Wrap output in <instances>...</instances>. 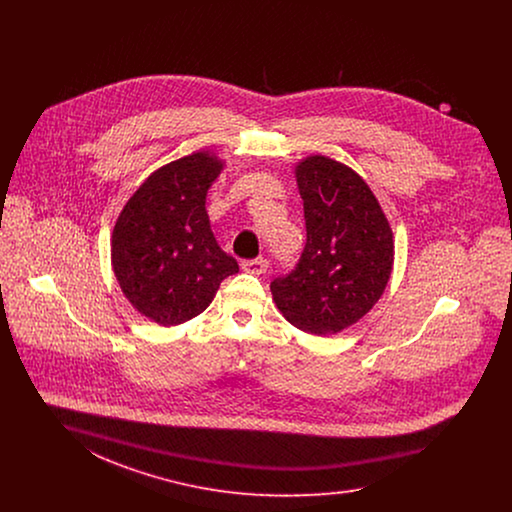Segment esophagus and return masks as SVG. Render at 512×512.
<instances>
[{
	"label": "esophagus",
	"instance_id": "obj_1",
	"mask_svg": "<svg viewBox=\"0 0 512 512\" xmlns=\"http://www.w3.org/2000/svg\"><path fill=\"white\" fill-rule=\"evenodd\" d=\"M268 268L267 259H263V257H259V259H251V261H244L242 263V270L244 272H249V274H263L265 270Z\"/></svg>",
	"mask_w": 512,
	"mask_h": 512
}]
</instances>
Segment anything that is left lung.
<instances>
[{"mask_svg": "<svg viewBox=\"0 0 512 512\" xmlns=\"http://www.w3.org/2000/svg\"><path fill=\"white\" fill-rule=\"evenodd\" d=\"M307 244L297 267L270 284L295 328L330 336L378 303L393 268V232L363 176L326 155L295 165Z\"/></svg>", "mask_w": 512, "mask_h": 512, "instance_id": "left-lung-1", "label": "left lung"}]
</instances>
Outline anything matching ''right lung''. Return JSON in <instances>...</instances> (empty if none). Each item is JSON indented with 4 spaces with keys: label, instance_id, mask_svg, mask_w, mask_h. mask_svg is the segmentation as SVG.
<instances>
[{
    "label": "right lung",
    "instance_id": "1",
    "mask_svg": "<svg viewBox=\"0 0 512 512\" xmlns=\"http://www.w3.org/2000/svg\"><path fill=\"white\" fill-rule=\"evenodd\" d=\"M224 169L213 151H194L151 172L122 207L111 236V265L124 297L159 326L203 313L220 282L238 272L220 249L205 209Z\"/></svg>",
    "mask_w": 512,
    "mask_h": 512
}]
</instances>
